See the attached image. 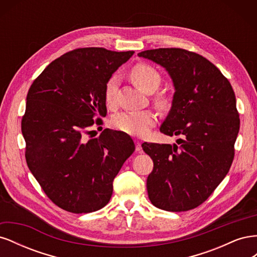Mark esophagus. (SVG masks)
I'll return each mask as SVG.
<instances>
[{
    "instance_id": "obj_1",
    "label": "esophagus",
    "mask_w": 257,
    "mask_h": 257,
    "mask_svg": "<svg viewBox=\"0 0 257 257\" xmlns=\"http://www.w3.org/2000/svg\"><path fill=\"white\" fill-rule=\"evenodd\" d=\"M142 151H143V148H142L141 143L136 141V152H142Z\"/></svg>"
}]
</instances>
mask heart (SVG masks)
Listing matches in <instances>:
<instances>
[{"label":"heart","mask_w":257,"mask_h":257,"mask_svg":"<svg viewBox=\"0 0 257 257\" xmlns=\"http://www.w3.org/2000/svg\"><path fill=\"white\" fill-rule=\"evenodd\" d=\"M130 76L137 87L146 93H152L159 88L161 83V76L157 69L152 66L139 63L131 69ZM115 91L116 78L111 77L108 80L105 88V102L108 107L115 106ZM154 103L161 109L168 107L169 100L164 95L154 97ZM157 122V115L150 110L137 112H124L115 115L112 120V125L118 131L130 135L143 136Z\"/></svg>","instance_id":"heart-1"}]
</instances>
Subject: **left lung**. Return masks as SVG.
Listing matches in <instances>:
<instances>
[{
    "mask_svg": "<svg viewBox=\"0 0 257 257\" xmlns=\"http://www.w3.org/2000/svg\"><path fill=\"white\" fill-rule=\"evenodd\" d=\"M138 57L164 67L173 79L172 108L160 131L177 144L144 143L153 161L149 199L166 211H188L211 195L231 166L240 127L235 92L220 69L180 48L145 50Z\"/></svg>",
    "mask_w": 257,
    "mask_h": 257,
    "instance_id": "8db88e82",
    "label": "left lung"
}]
</instances>
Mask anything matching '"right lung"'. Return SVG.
<instances>
[{
	"mask_svg": "<svg viewBox=\"0 0 257 257\" xmlns=\"http://www.w3.org/2000/svg\"><path fill=\"white\" fill-rule=\"evenodd\" d=\"M133 54L75 49L52 61L29 89L21 121L27 164L46 195L68 212L105 207L114 177L135 150L123 132L106 128L87 137L96 114L107 112L108 80Z\"/></svg>",
	"mask_w": 257,
	"mask_h": 257,
	"instance_id": "obj_1",
	"label": "right lung"
}]
</instances>
